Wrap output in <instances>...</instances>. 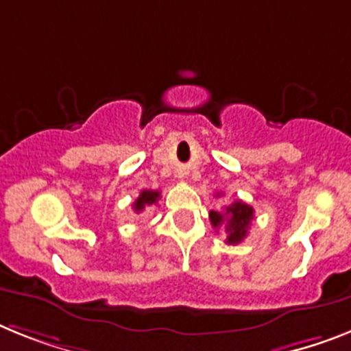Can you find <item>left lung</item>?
<instances>
[{"label":"left lung","mask_w":351,"mask_h":351,"mask_svg":"<svg viewBox=\"0 0 351 351\" xmlns=\"http://www.w3.org/2000/svg\"><path fill=\"white\" fill-rule=\"evenodd\" d=\"M254 219V210L243 201H234L222 210L210 212V222L213 228L224 226L226 230V243L237 245L247 237L251 221Z\"/></svg>","instance_id":"8db88e82"}]
</instances>
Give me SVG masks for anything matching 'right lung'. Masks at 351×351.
<instances>
[{
	"label": "right lung",
	"mask_w": 351,
	"mask_h": 351,
	"mask_svg": "<svg viewBox=\"0 0 351 351\" xmlns=\"http://www.w3.org/2000/svg\"><path fill=\"white\" fill-rule=\"evenodd\" d=\"M158 197H160V193L158 191H141V194H139V197L136 201H134V210L136 212H143V210L146 208V206H152V205H157Z\"/></svg>",
	"instance_id": "add662e5"
}]
</instances>
